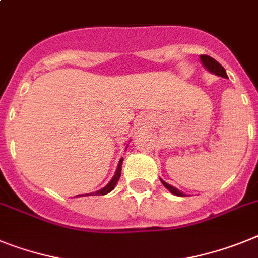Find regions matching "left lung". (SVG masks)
I'll return each mask as SVG.
<instances>
[{"mask_svg":"<svg viewBox=\"0 0 258 258\" xmlns=\"http://www.w3.org/2000/svg\"><path fill=\"white\" fill-rule=\"evenodd\" d=\"M201 61H202V64L205 67H206L207 69H209L210 72L215 73V75L220 76V77H226L227 79V73H226V69L223 68L222 66H220L219 62L216 61L215 59H213L211 56H207V55H201ZM162 185L165 186L166 189L169 190L170 192H173L174 196H178V197H183V194L179 190H177L176 187H173V186L168 185L166 182H164V181H161Z\"/></svg>","mask_w":258,"mask_h":258,"instance_id":"obj_1","label":"left lung"}]
</instances>
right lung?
Here are the masks:
<instances>
[{
  "instance_id": "1",
  "label": "right lung",
  "mask_w": 258,
  "mask_h": 258,
  "mask_svg": "<svg viewBox=\"0 0 258 258\" xmlns=\"http://www.w3.org/2000/svg\"><path fill=\"white\" fill-rule=\"evenodd\" d=\"M122 162H123V159H120V161H119V164H118V168H116L115 176L112 177L111 181H110V182L107 183V185H106L105 187H103V189L98 190V191H96V192H90V194H86V196H105V194H107V192L111 191V190L114 189V187H115V185H116V182H118V181H119V178H120ZM76 197H85V196H84V194H82V196H81V194H79V196H76Z\"/></svg>"
}]
</instances>
